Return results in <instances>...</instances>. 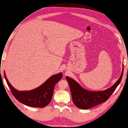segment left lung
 Here are the masks:
<instances>
[{
    "instance_id": "obj_1",
    "label": "left lung",
    "mask_w": 128,
    "mask_h": 128,
    "mask_svg": "<svg viewBox=\"0 0 128 128\" xmlns=\"http://www.w3.org/2000/svg\"><path fill=\"white\" fill-rule=\"evenodd\" d=\"M122 66L124 67V64ZM123 72L124 68L120 76L112 86L104 90L97 92L86 90L82 88L74 80L68 76H66V80L69 85L72 100L74 105L80 109H87L107 101L120 82Z\"/></svg>"
}]
</instances>
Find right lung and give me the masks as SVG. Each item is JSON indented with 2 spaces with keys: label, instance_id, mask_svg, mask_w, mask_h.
Listing matches in <instances>:
<instances>
[{
  "label": "right lung",
  "instance_id": "1",
  "mask_svg": "<svg viewBox=\"0 0 128 128\" xmlns=\"http://www.w3.org/2000/svg\"><path fill=\"white\" fill-rule=\"evenodd\" d=\"M4 78L11 92L16 99L20 102L28 106L42 108L50 102L54 86L62 78L61 72L50 76L42 85L29 91H19L15 89L8 80L5 72Z\"/></svg>",
  "mask_w": 128,
  "mask_h": 128
}]
</instances>
